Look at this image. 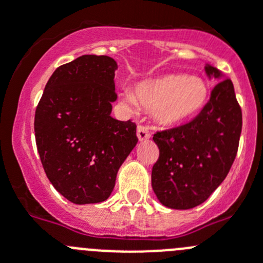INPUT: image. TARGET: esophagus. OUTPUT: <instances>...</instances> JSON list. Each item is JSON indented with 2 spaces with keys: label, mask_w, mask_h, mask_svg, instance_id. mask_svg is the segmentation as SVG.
I'll list each match as a JSON object with an SVG mask.
<instances>
[{
  "label": "esophagus",
  "mask_w": 263,
  "mask_h": 263,
  "mask_svg": "<svg viewBox=\"0 0 263 263\" xmlns=\"http://www.w3.org/2000/svg\"><path fill=\"white\" fill-rule=\"evenodd\" d=\"M137 137H139L140 141L146 140V139L151 137V132L148 131V128L145 126H139L137 127Z\"/></svg>",
  "instance_id": "esophagus-1"
}]
</instances>
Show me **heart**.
<instances>
[{"label":"heart","instance_id":"1","mask_svg":"<svg viewBox=\"0 0 263 263\" xmlns=\"http://www.w3.org/2000/svg\"><path fill=\"white\" fill-rule=\"evenodd\" d=\"M208 89L204 80L198 76L166 74L139 82L134 94L126 91L122 103L152 111L162 124H177L195 115L204 106Z\"/></svg>","mask_w":263,"mask_h":263}]
</instances>
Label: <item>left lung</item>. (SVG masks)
I'll return each instance as SVG.
<instances>
[{"mask_svg":"<svg viewBox=\"0 0 263 263\" xmlns=\"http://www.w3.org/2000/svg\"><path fill=\"white\" fill-rule=\"evenodd\" d=\"M217 84L199 115L176 128L157 132L160 157L152 169L157 199L173 210H189L208 199L226 179L238 149L242 114L229 79L205 64Z\"/></svg>","mask_w":263,"mask_h":263,"instance_id":"left-lung-1","label":"left lung"}]
</instances>
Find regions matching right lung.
<instances>
[{
  "label": "right lung",
  "mask_w": 263,
  "mask_h": 263,
  "mask_svg": "<svg viewBox=\"0 0 263 263\" xmlns=\"http://www.w3.org/2000/svg\"><path fill=\"white\" fill-rule=\"evenodd\" d=\"M118 64L84 55L49 77L35 111V140L52 186L74 204L111 195L119 167L137 144L136 124L111 117Z\"/></svg>",
  "instance_id": "add662e5"
}]
</instances>
